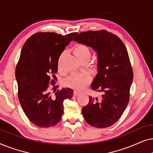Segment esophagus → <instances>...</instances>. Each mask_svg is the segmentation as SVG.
Returning <instances> with one entry per match:
<instances>
[{
	"mask_svg": "<svg viewBox=\"0 0 153 153\" xmlns=\"http://www.w3.org/2000/svg\"><path fill=\"white\" fill-rule=\"evenodd\" d=\"M79 94H80V93L78 91H74V93H73V95H74V96H77L79 95Z\"/></svg>",
	"mask_w": 153,
	"mask_h": 153,
	"instance_id": "34e87169",
	"label": "esophagus"
}]
</instances>
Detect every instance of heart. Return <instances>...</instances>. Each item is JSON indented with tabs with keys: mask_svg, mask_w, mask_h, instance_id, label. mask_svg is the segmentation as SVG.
I'll return each mask as SVG.
<instances>
[{
	"mask_svg": "<svg viewBox=\"0 0 153 153\" xmlns=\"http://www.w3.org/2000/svg\"><path fill=\"white\" fill-rule=\"evenodd\" d=\"M73 53L81 62H88L92 56L91 49L85 44H76L73 47ZM63 54V53H62ZM62 54L60 56L62 57ZM99 66V63L96 62L94 65V68L97 69ZM91 75L87 73H81V74H73L68 77L65 81V83L67 86L72 88L75 90H82L86 87L91 82Z\"/></svg>",
	"mask_w": 153,
	"mask_h": 153,
	"instance_id": "heart-1",
	"label": "heart"
}]
</instances>
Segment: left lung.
<instances>
[{
	"label": "left lung",
	"mask_w": 153,
	"mask_h": 153,
	"mask_svg": "<svg viewBox=\"0 0 153 153\" xmlns=\"http://www.w3.org/2000/svg\"><path fill=\"white\" fill-rule=\"evenodd\" d=\"M74 40L85 44L97 53L98 73L91 88L101 97H89L82 108L85 120L91 126L105 128L116 123L129 100L133 70L128 52L123 41L106 30L80 33Z\"/></svg>",
	"instance_id": "1"
}]
</instances>
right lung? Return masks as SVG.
Instances as JSON below:
<instances>
[{"label":"right lung","instance_id":"1","mask_svg":"<svg viewBox=\"0 0 153 153\" xmlns=\"http://www.w3.org/2000/svg\"><path fill=\"white\" fill-rule=\"evenodd\" d=\"M76 33H36L27 39L21 51L15 70L18 98L28 120L39 127L59 123L64 100L72 97V89H56L52 93L50 88L55 84L51 76L53 78L58 72V58Z\"/></svg>","mask_w":153,"mask_h":153}]
</instances>
